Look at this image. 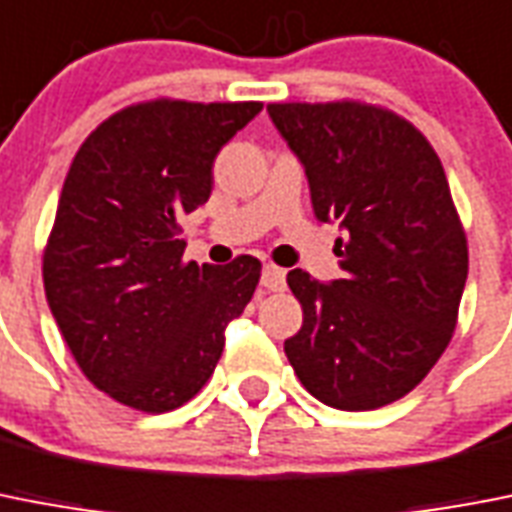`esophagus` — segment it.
<instances>
[{"label":"esophagus","mask_w":512,"mask_h":512,"mask_svg":"<svg viewBox=\"0 0 512 512\" xmlns=\"http://www.w3.org/2000/svg\"><path fill=\"white\" fill-rule=\"evenodd\" d=\"M263 286L268 291H283L286 289V270L278 265H265L263 268Z\"/></svg>","instance_id":"obj_1"}]
</instances>
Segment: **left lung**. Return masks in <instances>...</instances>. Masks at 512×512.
I'll return each mask as SVG.
<instances>
[{"label":"left lung","instance_id":"1","mask_svg":"<svg viewBox=\"0 0 512 512\" xmlns=\"http://www.w3.org/2000/svg\"><path fill=\"white\" fill-rule=\"evenodd\" d=\"M304 163L320 221H341L343 276L320 283L291 270L302 330L283 343L317 401L372 411L398 401L453 338L468 244L435 148L377 103H268Z\"/></svg>","mask_w":512,"mask_h":512}]
</instances>
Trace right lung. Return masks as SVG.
Masks as SVG:
<instances>
[{"mask_svg": "<svg viewBox=\"0 0 512 512\" xmlns=\"http://www.w3.org/2000/svg\"><path fill=\"white\" fill-rule=\"evenodd\" d=\"M260 101L182 98L124 106L75 153L44 247V289L64 341L98 390L163 414L195 398L244 312L260 260H184L179 218L208 203L218 150Z\"/></svg>", "mask_w": 512, "mask_h": 512, "instance_id": "1", "label": "right lung"}]
</instances>
